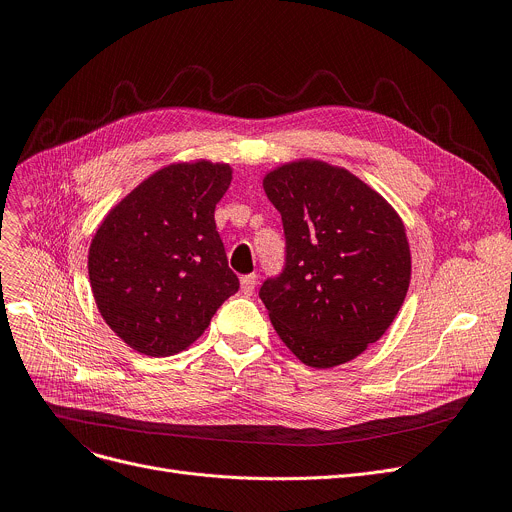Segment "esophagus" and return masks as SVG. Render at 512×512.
I'll return each instance as SVG.
<instances>
[{
    "label": "esophagus",
    "mask_w": 512,
    "mask_h": 512,
    "mask_svg": "<svg viewBox=\"0 0 512 512\" xmlns=\"http://www.w3.org/2000/svg\"><path fill=\"white\" fill-rule=\"evenodd\" d=\"M255 285H257V275L255 273H249V275H243L241 277V291L245 296H251L255 291Z\"/></svg>",
    "instance_id": "esophagus-1"
}]
</instances>
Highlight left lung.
<instances>
[{
    "instance_id": "obj_1",
    "label": "left lung",
    "mask_w": 512,
    "mask_h": 512,
    "mask_svg": "<svg viewBox=\"0 0 512 512\" xmlns=\"http://www.w3.org/2000/svg\"><path fill=\"white\" fill-rule=\"evenodd\" d=\"M285 265L259 289L271 324L304 364L330 369L377 342L409 289L411 253L393 206L344 168L300 160L269 172Z\"/></svg>"
}]
</instances>
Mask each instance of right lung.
I'll list each match as a JSON object with an SVG mask.
<instances>
[{"mask_svg": "<svg viewBox=\"0 0 512 512\" xmlns=\"http://www.w3.org/2000/svg\"><path fill=\"white\" fill-rule=\"evenodd\" d=\"M231 178L227 164H172L103 218L89 249L91 289L103 320L133 350L188 348L239 291L214 223Z\"/></svg>", "mask_w": 512, "mask_h": 512, "instance_id": "obj_1", "label": "right lung"}]
</instances>
